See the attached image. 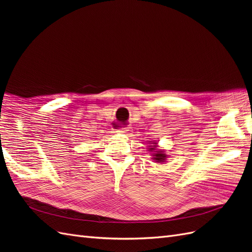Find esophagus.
<instances>
[{
	"label": "esophagus",
	"mask_w": 252,
	"mask_h": 252,
	"mask_svg": "<svg viewBox=\"0 0 252 252\" xmlns=\"http://www.w3.org/2000/svg\"><path fill=\"white\" fill-rule=\"evenodd\" d=\"M131 130V127H122L119 129V132H122V133H130Z\"/></svg>",
	"instance_id": "obj_1"
}]
</instances>
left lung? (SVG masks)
Listing matches in <instances>:
<instances>
[{
    "mask_svg": "<svg viewBox=\"0 0 252 252\" xmlns=\"http://www.w3.org/2000/svg\"><path fill=\"white\" fill-rule=\"evenodd\" d=\"M151 150H155V147L154 148H150ZM166 158V155L164 154L163 151H158L157 154L155 155V159L157 162H164Z\"/></svg>",
    "mask_w": 252,
    "mask_h": 252,
    "instance_id": "obj_1",
    "label": "left lung"
}]
</instances>
